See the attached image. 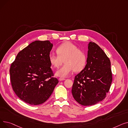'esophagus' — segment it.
I'll list each match as a JSON object with an SVG mask.
<instances>
[{
	"label": "esophagus",
	"mask_w": 128,
	"mask_h": 128,
	"mask_svg": "<svg viewBox=\"0 0 128 128\" xmlns=\"http://www.w3.org/2000/svg\"><path fill=\"white\" fill-rule=\"evenodd\" d=\"M58 79H59L60 81H63V80H65V78H60Z\"/></svg>",
	"instance_id": "34e87169"
}]
</instances>
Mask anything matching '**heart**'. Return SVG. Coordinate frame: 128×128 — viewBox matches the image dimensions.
<instances>
[{"label": "heart", "mask_w": 128, "mask_h": 128, "mask_svg": "<svg viewBox=\"0 0 128 128\" xmlns=\"http://www.w3.org/2000/svg\"><path fill=\"white\" fill-rule=\"evenodd\" d=\"M57 55L50 54L49 62L52 66L58 68L63 62L65 64L57 70V76L65 77L74 70L75 72H81L86 65V57L85 53L78 47L70 42H65L58 46L56 49Z\"/></svg>", "instance_id": "b5f03b06"}]
</instances>
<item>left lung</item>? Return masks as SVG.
<instances>
[{"instance_id": "8db88e82", "label": "left lung", "mask_w": 128, "mask_h": 128, "mask_svg": "<svg viewBox=\"0 0 128 128\" xmlns=\"http://www.w3.org/2000/svg\"><path fill=\"white\" fill-rule=\"evenodd\" d=\"M86 62L75 77L72 93L80 104L91 106L105 98L112 82V72L110 60L94 42L88 44Z\"/></svg>"}]
</instances>
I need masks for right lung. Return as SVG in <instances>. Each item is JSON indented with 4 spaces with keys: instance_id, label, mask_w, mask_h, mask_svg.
Listing matches in <instances>:
<instances>
[{
    "instance_id": "obj_1",
    "label": "right lung",
    "mask_w": 128,
    "mask_h": 128,
    "mask_svg": "<svg viewBox=\"0 0 128 128\" xmlns=\"http://www.w3.org/2000/svg\"><path fill=\"white\" fill-rule=\"evenodd\" d=\"M52 46L49 40H36L19 52L11 65L12 89L26 103L34 105L44 103L58 82L54 77L49 60Z\"/></svg>"
}]
</instances>
